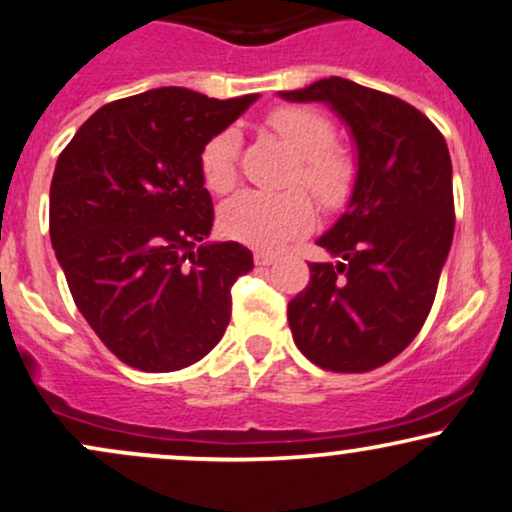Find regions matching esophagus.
<instances>
[{"instance_id":"obj_1","label":"esophagus","mask_w":512,"mask_h":512,"mask_svg":"<svg viewBox=\"0 0 512 512\" xmlns=\"http://www.w3.org/2000/svg\"><path fill=\"white\" fill-rule=\"evenodd\" d=\"M279 257L274 255V252L269 250H255V264L257 267H269V264H274Z\"/></svg>"}]
</instances>
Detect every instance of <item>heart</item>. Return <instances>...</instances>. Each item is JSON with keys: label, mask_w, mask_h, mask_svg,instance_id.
<instances>
[{"label": "heart", "mask_w": 512, "mask_h": 512, "mask_svg": "<svg viewBox=\"0 0 512 512\" xmlns=\"http://www.w3.org/2000/svg\"><path fill=\"white\" fill-rule=\"evenodd\" d=\"M267 126L300 157L295 183H305L324 207H338L355 186L357 166L346 150L336 147V128L324 114L298 104H283L267 114ZM240 135L233 126L221 128L200 150V176L212 193H226L238 176ZM226 236L255 248H279L307 231L315 221V205L300 188L269 193L240 190L221 205Z\"/></svg>", "instance_id": "1"}]
</instances>
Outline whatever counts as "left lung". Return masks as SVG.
Segmentation results:
<instances>
[{"label":"left lung","mask_w":512,"mask_h":512,"mask_svg":"<svg viewBox=\"0 0 512 512\" xmlns=\"http://www.w3.org/2000/svg\"><path fill=\"white\" fill-rule=\"evenodd\" d=\"M281 97L331 104L357 145L350 205L317 240L338 262H310L288 303L293 341L329 372H372L410 346L434 305L455 229L448 145L420 109L353 80Z\"/></svg>","instance_id":"obj_1"}]
</instances>
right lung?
I'll list each match as a JSON object with an SVG mask.
<instances>
[{"instance_id":"1","label":"right lung","mask_w":512,"mask_h":512,"mask_svg":"<svg viewBox=\"0 0 512 512\" xmlns=\"http://www.w3.org/2000/svg\"><path fill=\"white\" fill-rule=\"evenodd\" d=\"M255 100L157 88L104 104L61 150L52 248L80 315L128 367L193 365L229 326L231 286L252 252L205 243L214 205L197 159Z\"/></svg>"}]
</instances>
